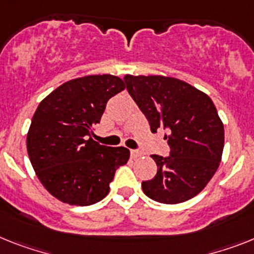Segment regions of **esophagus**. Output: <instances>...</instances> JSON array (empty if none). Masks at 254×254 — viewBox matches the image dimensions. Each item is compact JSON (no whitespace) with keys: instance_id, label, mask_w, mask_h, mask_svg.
Wrapping results in <instances>:
<instances>
[{"instance_id":"34e87169","label":"esophagus","mask_w":254,"mask_h":254,"mask_svg":"<svg viewBox=\"0 0 254 254\" xmlns=\"http://www.w3.org/2000/svg\"><path fill=\"white\" fill-rule=\"evenodd\" d=\"M130 155H131V157H134V159H135V157L142 156V155H143V152L139 150H130Z\"/></svg>"}]
</instances>
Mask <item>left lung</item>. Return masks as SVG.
I'll use <instances>...</instances> for the list:
<instances>
[{
  "label": "left lung",
  "mask_w": 254,
  "mask_h": 254,
  "mask_svg": "<svg viewBox=\"0 0 254 254\" xmlns=\"http://www.w3.org/2000/svg\"><path fill=\"white\" fill-rule=\"evenodd\" d=\"M124 81L151 130H167L170 147L169 156L152 155L157 173L142 182L143 192L163 204L191 199L212 180L222 157L225 130L212 99L178 78L127 74Z\"/></svg>",
  "instance_id": "8db88e82"
}]
</instances>
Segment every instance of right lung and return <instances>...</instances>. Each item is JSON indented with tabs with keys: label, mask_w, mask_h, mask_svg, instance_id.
Returning <instances> with one entry per match:
<instances>
[{
	"label": "right lung",
	"mask_w": 254,
	"mask_h": 254,
	"mask_svg": "<svg viewBox=\"0 0 254 254\" xmlns=\"http://www.w3.org/2000/svg\"><path fill=\"white\" fill-rule=\"evenodd\" d=\"M124 89L117 76L93 74L64 82L38 104L27 135L28 156L45 189L63 203L101 201L116 170L127 163V148L91 138L107 102Z\"/></svg>",
	"instance_id": "obj_1"
}]
</instances>
